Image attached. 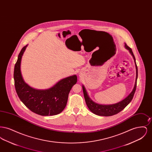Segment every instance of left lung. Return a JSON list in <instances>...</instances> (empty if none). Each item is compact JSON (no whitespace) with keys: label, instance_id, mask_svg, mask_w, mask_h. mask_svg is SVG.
<instances>
[{"label":"left lung","instance_id":"left-lung-1","mask_svg":"<svg viewBox=\"0 0 152 152\" xmlns=\"http://www.w3.org/2000/svg\"><path fill=\"white\" fill-rule=\"evenodd\" d=\"M125 48L129 51L130 54L133 56L134 63L136 65V81L134 86V88L132 91L130 92L125 99H124L122 101H120L116 104H110V105H102L99 104L94 101H92L91 98L89 97L87 91L85 88L84 86L83 85V91L84 96V99L87 104V107L95 115L101 116H111L115 115L121 112L122 110L125 108L132 101L134 94L136 91V86H137V80L138 77V69L136 63V58L133 55L132 49L129 47L125 43Z\"/></svg>","mask_w":152,"mask_h":152}]
</instances>
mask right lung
<instances>
[{"label":"right lung","instance_id":"obj_1","mask_svg":"<svg viewBox=\"0 0 152 152\" xmlns=\"http://www.w3.org/2000/svg\"><path fill=\"white\" fill-rule=\"evenodd\" d=\"M27 45L19 53L14 73L15 87L22 102L32 112L41 116H53L65 108L69 93L77 83L74 75L60 80L53 87L47 89H37L28 86L23 79L20 70L21 61Z\"/></svg>","mask_w":152,"mask_h":152}]
</instances>
